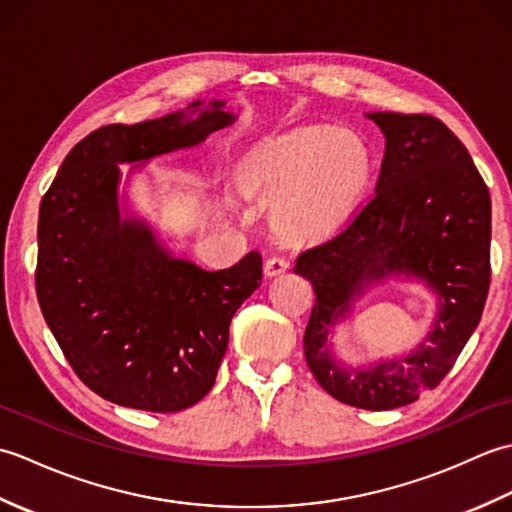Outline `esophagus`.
Returning a JSON list of instances; mask_svg holds the SVG:
<instances>
[{
    "label": "esophagus",
    "mask_w": 512,
    "mask_h": 512,
    "mask_svg": "<svg viewBox=\"0 0 512 512\" xmlns=\"http://www.w3.org/2000/svg\"><path fill=\"white\" fill-rule=\"evenodd\" d=\"M288 268V259L281 257V255H270L266 262H264V273L268 277H275V275H281L284 270Z\"/></svg>",
    "instance_id": "34e87169"
}]
</instances>
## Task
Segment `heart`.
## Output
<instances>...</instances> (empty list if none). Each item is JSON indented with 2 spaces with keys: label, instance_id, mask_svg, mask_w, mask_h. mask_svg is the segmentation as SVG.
I'll return each instance as SVG.
<instances>
[{
  "label": "heart",
  "instance_id": "1",
  "mask_svg": "<svg viewBox=\"0 0 512 512\" xmlns=\"http://www.w3.org/2000/svg\"><path fill=\"white\" fill-rule=\"evenodd\" d=\"M367 176L365 149L336 127H310L255 156L246 180L275 204V220L290 237L328 231L352 204Z\"/></svg>",
  "mask_w": 512,
  "mask_h": 512
}]
</instances>
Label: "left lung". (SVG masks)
I'll list each match as a JSON object with an SVG mask.
<instances>
[{
	"label": "left lung",
	"instance_id": "1",
	"mask_svg": "<svg viewBox=\"0 0 512 512\" xmlns=\"http://www.w3.org/2000/svg\"><path fill=\"white\" fill-rule=\"evenodd\" d=\"M367 118L385 134L376 191L339 231L303 250L295 273L317 295L303 334L310 372L345 405L385 411L438 387L482 319L491 284V193L460 138L438 118ZM391 274L437 292L434 328L405 359L347 370L329 350V330L369 283Z\"/></svg>",
	"mask_w": 512,
	"mask_h": 512
}]
</instances>
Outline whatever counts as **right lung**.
I'll return each instance as SVG.
<instances>
[{"label":"right lung","mask_w":512,"mask_h":512,"mask_svg":"<svg viewBox=\"0 0 512 512\" xmlns=\"http://www.w3.org/2000/svg\"><path fill=\"white\" fill-rule=\"evenodd\" d=\"M233 121L224 101H195L156 121L105 125L72 147L43 195V319L74 374L116 405L173 413L209 394L233 314L262 286L257 250L231 268L202 270L118 206V165L200 145Z\"/></svg>","instance_id":"right-lung-1"}]
</instances>
